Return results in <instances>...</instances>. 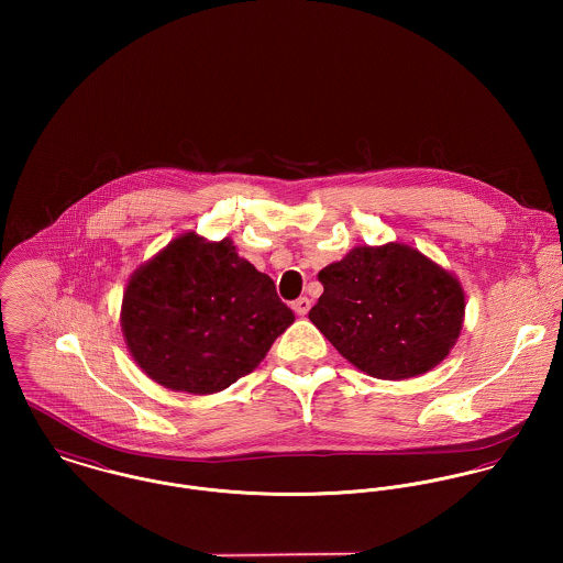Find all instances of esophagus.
I'll list each match as a JSON object with an SVG mask.
<instances>
[{"label":"esophagus","instance_id":"esophagus-1","mask_svg":"<svg viewBox=\"0 0 563 563\" xmlns=\"http://www.w3.org/2000/svg\"><path fill=\"white\" fill-rule=\"evenodd\" d=\"M310 308H312V301H310L308 297H301V299H297V301L292 303V310H295L297 317H306V314L310 312Z\"/></svg>","mask_w":563,"mask_h":563}]
</instances>
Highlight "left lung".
I'll return each instance as SVG.
<instances>
[{"label": "left lung", "mask_w": 563, "mask_h": 563, "mask_svg": "<svg viewBox=\"0 0 563 563\" xmlns=\"http://www.w3.org/2000/svg\"><path fill=\"white\" fill-rule=\"evenodd\" d=\"M322 295L310 321L362 373L409 379L438 366L457 342L462 284L418 249L355 246L319 273Z\"/></svg>", "instance_id": "left-lung-1"}]
</instances>
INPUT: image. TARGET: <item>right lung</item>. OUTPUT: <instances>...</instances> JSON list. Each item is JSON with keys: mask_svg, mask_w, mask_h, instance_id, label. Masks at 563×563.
I'll list each match as a JSON object with an SVG mask.
<instances>
[{"mask_svg": "<svg viewBox=\"0 0 563 563\" xmlns=\"http://www.w3.org/2000/svg\"><path fill=\"white\" fill-rule=\"evenodd\" d=\"M295 322L275 284L230 239L168 242L128 282L121 329L134 362L177 393L214 395L249 375Z\"/></svg>", "mask_w": 563, "mask_h": 563, "instance_id": "obj_1", "label": "right lung"}]
</instances>
